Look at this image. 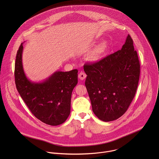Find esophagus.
Here are the masks:
<instances>
[{
    "mask_svg": "<svg viewBox=\"0 0 159 159\" xmlns=\"http://www.w3.org/2000/svg\"><path fill=\"white\" fill-rule=\"evenodd\" d=\"M78 78L81 80H84L86 78V73H84V72H80L78 75Z\"/></svg>",
    "mask_w": 159,
    "mask_h": 159,
    "instance_id": "obj_1",
    "label": "esophagus"
}]
</instances>
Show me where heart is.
<instances>
[{"instance_id":"b5f03b06","label":"heart","mask_w":159,"mask_h":159,"mask_svg":"<svg viewBox=\"0 0 159 159\" xmlns=\"http://www.w3.org/2000/svg\"><path fill=\"white\" fill-rule=\"evenodd\" d=\"M109 45L107 42H103L96 46L87 56V60L91 62H97L101 60L107 51Z\"/></svg>"}]
</instances>
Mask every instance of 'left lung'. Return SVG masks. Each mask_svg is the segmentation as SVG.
Returning <instances> with one entry per match:
<instances>
[{
    "instance_id": "8db88e82",
    "label": "left lung",
    "mask_w": 159,
    "mask_h": 159,
    "mask_svg": "<svg viewBox=\"0 0 159 159\" xmlns=\"http://www.w3.org/2000/svg\"><path fill=\"white\" fill-rule=\"evenodd\" d=\"M84 70L93 113L104 122L122 116L135 97L140 74L131 37L128 35L121 49L94 64H85Z\"/></svg>"
}]
</instances>
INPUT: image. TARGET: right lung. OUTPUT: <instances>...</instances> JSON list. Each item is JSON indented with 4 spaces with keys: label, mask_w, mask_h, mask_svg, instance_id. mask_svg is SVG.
Wrapping results in <instances>:
<instances>
[{
    "label": "right lung",
    "mask_w": 159,
    "mask_h": 159,
    "mask_svg": "<svg viewBox=\"0 0 159 159\" xmlns=\"http://www.w3.org/2000/svg\"><path fill=\"white\" fill-rule=\"evenodd\" d=\"M23 43L15 61L16 89L24 102L38 119L48 125L64 123L70 113L71 93L78 83V70L56 71L40 83L30 81L25 76L22 62Z\"/></svg>",
    "instance_id": "obj_1"
}]
</instances>
